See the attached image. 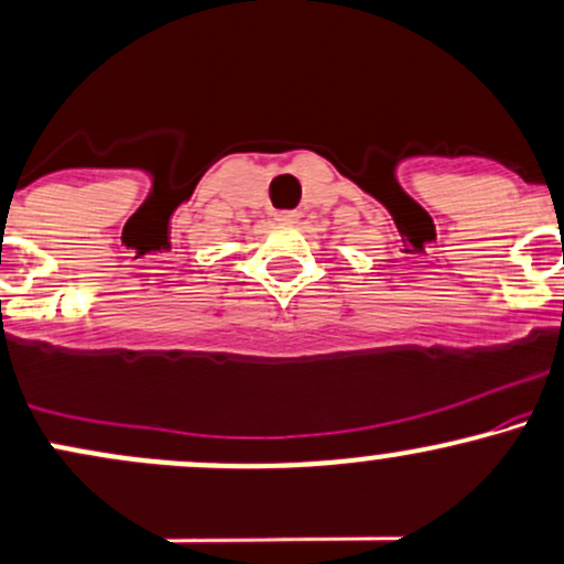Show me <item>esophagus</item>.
<instances>
[{
    "label": "esophagus",
    "instance_id": "1",
    "mask_svg": "<svg viewBox=\"0 0 564 564\" xmlns=\"http://www.w3.org/2000/svg\"><path fill=\"white\" fill-rule=\"evenodd\" d=\"M296 219H300V212H275V221L281 225H294Z\"/></svg>",
    "mask_w": 564,
    "mask_h": 564
}]
</instances>
